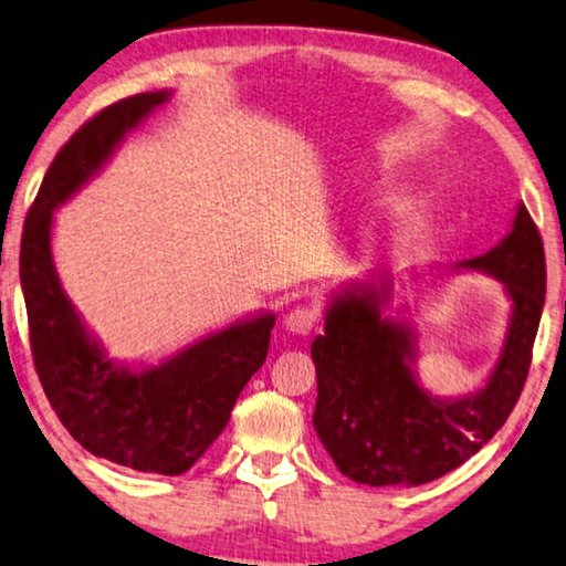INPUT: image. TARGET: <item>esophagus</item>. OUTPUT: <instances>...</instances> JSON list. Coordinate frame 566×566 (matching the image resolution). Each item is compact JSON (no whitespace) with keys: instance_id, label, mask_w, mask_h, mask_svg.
Instances as JSON below:
<instances>
[{"instance_id":"obj_1","label":"esophagus","mask_w":566,"mask_h":566,"mask_svg":"<svg viewBox=\"0 0 566 566\" xmlns=\"http://www.w3.org/2000/svg\"><path fill=\"white\" fill-rule=\"evenodd\" d=\"M316 311L311 308V306H296V308H291L289 314H285V332H291V334H298V337H306V334H311L314 332V326H316Z\"/></svg>"}]
</instances>
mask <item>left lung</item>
Masks as SVG:
<instances>
[{
    "instance_id": "1",
    "label": "left lung",
    "mask_w": 566,
    "mask_h": 566,
    "mask_svg": "<svg viewBox=\"0 0 566 566\" xmlns=\"http://www.w3.org/2000/svg\"><path fill=\"white\" fill-rule=\"evenodd\" d=\"M505 283L513 318L503 357L478 396L437 400L413 380L411 332L385 322L388 283L355 285L326 311L311 344L314 429L334 464L363 485H423L452 472L495 437L518 403L546 296L544 240L528 209L488 255L467 260Z\"/></svg>"
}]
</instances>
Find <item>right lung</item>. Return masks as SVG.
I'll return each mask as SVG.
<instances>
[{"label":"right lung","instance_id":"add662e5","mask_svg":"<svg viewBox=\"0 0 566 566\" xmlns=\"http://www.w3.org/2000/svg\"><path fill=\"white\" fill-rule=\"evenodd\" d=\"M166 99V92H153L104 106L61 147L24 217L20 281L32 363L71 437L129 470L181 474L224 431L234 400L263 367L275 316L229 326L153 370H117L86 337L51 260L53 209Z\"/></svg>","mask_w":566,"mask_h":566}]
</instances>
